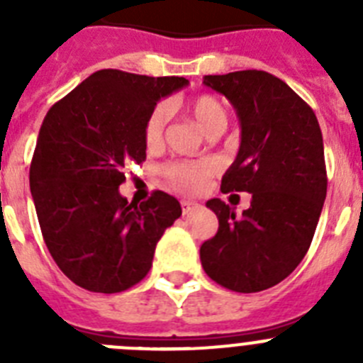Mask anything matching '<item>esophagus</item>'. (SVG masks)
I'll use <instances>...</instances> for the list:
<instances>
[{
	"instance_id": "esophagus-1",
	"label": "esophagus",
	"mask_w": 363,
	"mask_h": 363,
	"mask_svg": "<svg viewBox=\"0 0 363 363\" xmlns=\"http://www.w3.org/2000/svg\"><path fill=\"white\" fill-rule=\"evenodd\" d=\"M198 203L196 201H191V200H182V211H184V214H191L192 211L196 209Z\"/></svg>"
}]
</instances>
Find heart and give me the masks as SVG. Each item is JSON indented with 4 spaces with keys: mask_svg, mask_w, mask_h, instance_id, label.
Masks as SVG:
<instances>
[{
    "mask_svg": "<svg viewBox=\"0 0 363 363\" xmlns=\"http://www.w3.org/2000/svg\"><path fill=\"white\" fill-rule=\"evenodd\" d=\"M187 112L196 120L205 134L213 133V130L223 133L229 125V108L223 99L214 94H200L192 98L187 105ZM167 118H169L167 105H158L150 112L145 127H143V138H145L147 147L154 149L162 143ZM214 171H216V167L213 162H172L163 167V176L182 191L198 192L203 189Z\"/></svg>",
    "mask_w": 363,
    "mask_h": 363,
    "instance_id": "1",
    "label": "heart"
}]
</instances>
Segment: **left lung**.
Returning <instances> with one entry per match:
<instances>
[{"label": "left lung", "mask_w": 363, "mask_h": 363, "mask_svg": "<svg viewBox=\"0 0 363 363\" xmlns=\"http://www.w3.org/2000/svg\"><path fill=\"white\" fill-rule=\"evenodd\" d=\"M203 83L229 99L242 125L221 192H251L252 200L242 216L220 198L207 201L220 225L201 243V267L225 289L258 293L285 280L309 251L327 194L322 130L313 108L265 70Z\"/></svg>", "instance_id": "left-lung-1"}]
</instances>
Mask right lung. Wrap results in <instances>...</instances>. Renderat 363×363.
I'll return each instance as SVG.
<instances>
[{"label": "right lung", "mask_w": 363, "mask_h": 363, "mask_svg": "<svg viewBox=\"0 0 363 363\" xmlns=\"http://www.w3.org/2000/svg\"><path fill=\"white\" fill-rule=\"evenodd\" d=\"M187 83L104 69L47 112L30 163L32 200L50 256L83 289L112 294L142 281L156 243L182 216L167 192L138 205L118 187L125 165L145 162L150 112Z\"/></svg>", "instance_id": "1"}]
</instances>
